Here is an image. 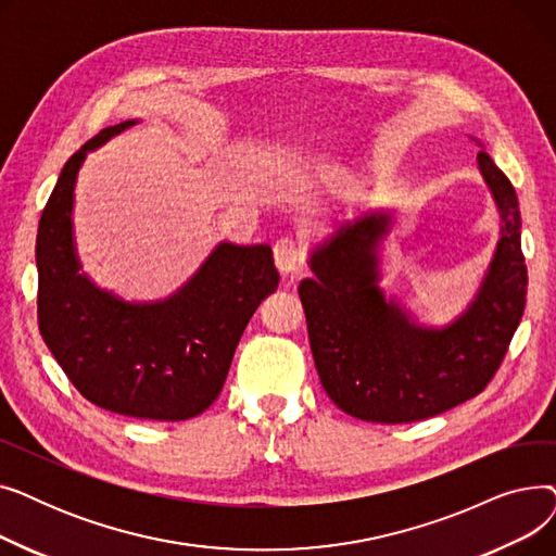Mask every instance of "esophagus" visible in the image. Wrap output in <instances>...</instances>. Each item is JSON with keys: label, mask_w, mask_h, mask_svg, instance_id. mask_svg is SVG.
Here are the masks:
<instances>
[{"label": "esophagus", "mask_w": 556, "mask_h": 556, "mask_svg": "<svg viewBox=\"0 0 556 556\" xmlns=\"http://www.w3.org/2000/svg\"><path fill=\"white\" fill-rule=\"evenodd\" d=\"M273 254H275L277 268L281 273H286V275L288 273H295L298 268H302V263H304V250H302V245L293 237L279 239L275 243V248H273Z\"/></svg>", "instance_id": "esophagus-1"}]
</instances>
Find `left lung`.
Here are the masks:
<instances>
[{"instance_id": "8db88e82", "label": "left lung", "mask_w": 556, "mask_h": 556, "mask_svg": "<svg viewBox=\"0 0 556 556\" xmlns=\"http://www.w3.org/2000/svg\"><path fill=\"white\" fill-rule=\"evenodd\" d=\"M478 166L503 216V239L471 308L437 331L413 325L376 286L374 248L390 218L342 227L311 256L300 300L319 381L342 413L410 424L478 396L505 361L528 295L520 210L507 175L480 151Z\"/></svg>"}]
</instances>
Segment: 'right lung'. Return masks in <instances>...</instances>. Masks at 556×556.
I'll return each mask as SVG.
<instances>
[{
  "label": "right lung",
  "instance_id": "right-lung-1",
  "mask_svg": "<svg viewBox=\"0 0 556 556\" xmlns=\"http://www.w3.org/2000/svg\"><path fill=\"white\" fill-rule=\"evenodd\" d=\"M135 122L103 128L63 166L38 239V327L72 386L103 410L185 421L218 399L237 344L279 273L270 245L220 243L178 295L126 304L78 273L72 202L85 153Z\"/></svg>",
  "mask_w": 556,
  "mask_h": 556
}]
</instances>
